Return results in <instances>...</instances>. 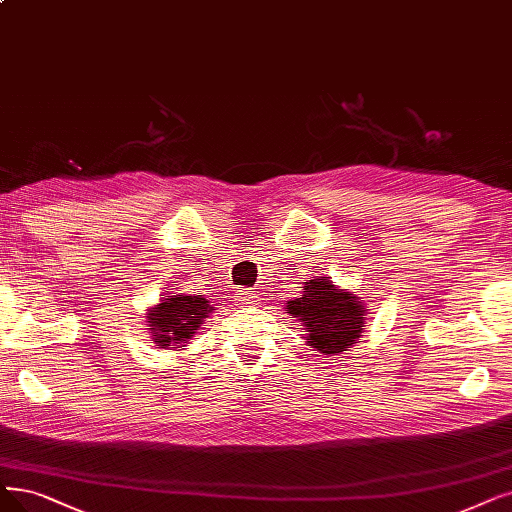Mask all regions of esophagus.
Masks as SVG:
<instances>
[{
	"label": "esophagus",
	"mask_w": 512,
	"mask_h": 512,
	"mask_svg": "<svg viewBox=\"0 0 512 512\" xmlns=\"http://www.w3.org/2000/svg\"><path fill=\"white\" fill-rule=\"evenodd\" d=\"M237 298L241 300V304H256L258 302V296L250 290H245V288L237 290Z\"/></svg>",
	"instance_id": "obj_1"
}]
</instances>
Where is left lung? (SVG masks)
<instances>
[{"instance_id": "8db88e82", "label": "left lung", "mask_w": 512, "mask_h": 512, "mask_svg": "<svg viewBox=\"0 0 512 512\" xmlns=\"http://www.w3.org/2000/svg\"><path fill=\"white\" fill-rule=\"evenodd\" d=\"M367 311L359 294L338 288L332 277H311L300 298L288 300V313L309 332L306 344L323 355L349 351L365 332Z\"/></svg>"}]
</instances>
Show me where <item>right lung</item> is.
<instances>
[{
    "mask_svg": "<svg viewBox=\"0 0 512 512\" xmlns=\"http://www.w3.org/2000/svg\"><path fill=\"white\" fill-rule=\"evenodd\" d=\"M147 330L157 349L182 351L214 306L195 294H168L147 309Z\"/></svg>",
    "mask_w": 512,
    "mask_h": 512,
    "instance_id": "1",
    "label": "right lung"
}]
</instances>
